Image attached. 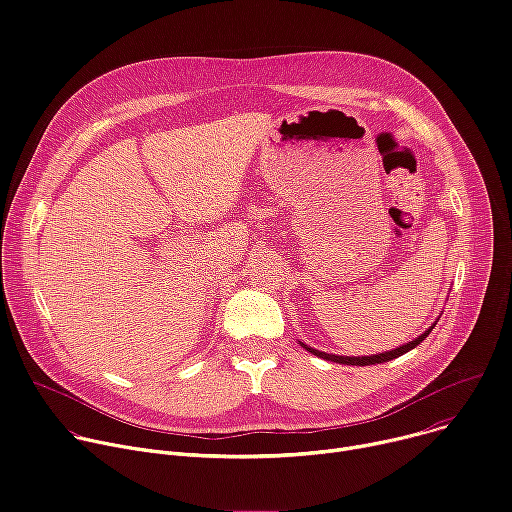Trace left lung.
Masks as SVG:
<instances>
[{
  "mask_svg": "<svg viewBox=\"0 0 512 512\" xmlns=\"http://www.w3.org/2000/svg\"><path fill=\"white\" fill-rule=\"evenodd\" d=\"M435 324H437V322H435ZM435 324H433L431 329H427L421 337H416L414 341H410V343H406V345H402V347H398V349H394V351L378 353V355H371V357H343V355H331V353H324V351H316V349H312V347H308V345H304V343H302V347H304L306 351H310L312 355H316V357H322V359H327V361H335V363H343V365H376V363H384V361L396 359V357L408 353L410 349H414L416 345H421V343L429 337V333L435 329Z\"/></svg>",
  "mask_w": 512,
  "mask_h": 512,
  "instance_id": "obj_1",
  "label": "left lung"
}]
</instances>
